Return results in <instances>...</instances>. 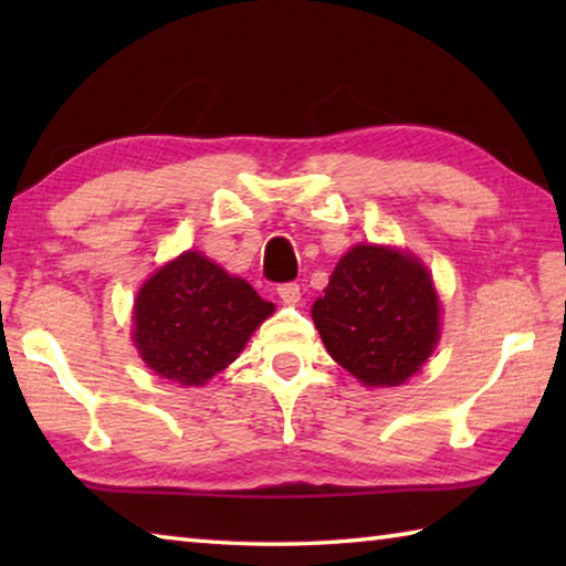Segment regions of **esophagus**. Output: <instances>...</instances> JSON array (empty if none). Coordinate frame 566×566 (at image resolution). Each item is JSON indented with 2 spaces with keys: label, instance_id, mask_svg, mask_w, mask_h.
Instances as JSON below:
<instances>
[{
  "label": "esophagus",
  "instance_id": "esophagus-1",
  "mask_svg": "<svg viewBox=\"0 0 566 566\" xmlns=\"http://www.w3.org/2000/svg\"><path fill=\"white\" fill-rule=\"evenodd\" d=\"M276 294H280V300H282L284 304H296V302L302 300L300 284H294V282H286V284L276 286Z\"/></svg>",
  "mask_w": 566,
  "mask_h": 566
}]
</instances>
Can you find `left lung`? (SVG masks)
Segmentation results:
<instances>
[{"label": "left lung", "instance_id": "left-lung-1", "mask_svg": "<svg viewBox=\"0 0 566 566\" xmlns=\"http://www.w3.org/2000/svg\"><path fill=\"white\" fill-rule=\"evenodd\" d=\"M332 359L367 387H399L439 342V296L427 266L391 247L357 244L312 306Z\"/></svg>", "mask_w": 566, "mask_h": 566}]
</instances>
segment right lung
I'll list each match as a JSON object with an SVG mask.
<instances>
[{
  "label": "right lung",
  "mask_w": 566,
  "mask_h": 566,
  "mask_svg": "<svg viewBox=\"0 0 566 566\" xmlns=\"http://www.w3.org/2000/svg\"><path fill=\"white\" fill-rule=\"evenodd\" d=\"M274 312L239 276L199 252L161 266L134 300V344L161 379L199 387L227 369Z\"/></svg>",
  "instance_id": "1"
}]
</instances>
